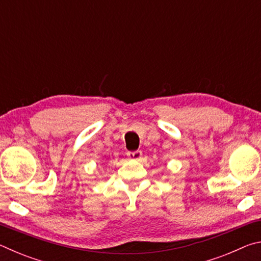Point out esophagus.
<instances>
[{"mask_svg": "<svg viewBox=\"0 0 261 261\" xmlns=\"http://www.w3.org/2000/svg\"><path fill=\"white\" fill-rule=\"evenodd\" d=\"M126 155L129 156L131 160H139V159L143 156V152L138 149V151H135V152H127Z\"/></svg>", "mask_w": 261, "mask_h": 261, "instance_id": "obj_1", "label": "esophagus"}]
</instances>
